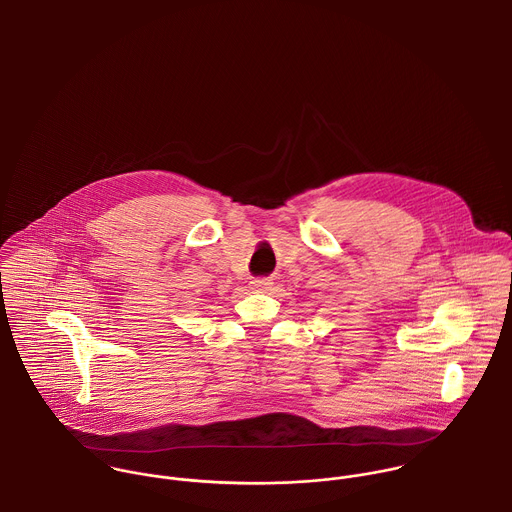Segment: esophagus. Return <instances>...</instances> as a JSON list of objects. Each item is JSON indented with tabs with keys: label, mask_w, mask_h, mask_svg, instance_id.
Listing matches in <instances>:
<instances>
[{
	"label": "esophagus",
	"mask_w": 512,
	"mask_h": 512,
	"mask_svg": "<svg viewBox=\"0 0 512 512\" xmlns=\"http://www.w3.org/2000/svg\"><path fill=\"white\" fill-rule=\"evenodd\" d=\"M249 285H251V289H253V291L263 293V291H267L273 283H271V279H269V277H263V279H253Z\"/></svg>",
	"instance_id": "obj_1"
}]
</instances>
